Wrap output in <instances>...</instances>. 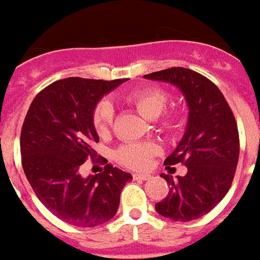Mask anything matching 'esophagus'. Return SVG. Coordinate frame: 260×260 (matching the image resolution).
Masks as SVG:
<instances>
[{"mask_svg":"<svg viewBox=\"0 0 260 260\" xmlns=\"http://www.w3.org/2000/svg\"><path fill=\"white\" fill-rule=\"evenodd\" d=\"M133 178L139 181H148L151 180V176L150 174H143V173H134L133 174Z\"/></svg>","mask_w":260,"mask_h":260,"instance_id":"1","label":"esophagus"}]
</instances>
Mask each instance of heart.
Listing matches in <instances>:
<instances>
[{
	"label": "heart",
	"mask_w": 260,
	"mask_h": 260,
	"mask_svg": "<svg viewBox=\"0 0 260 260\" xmlns=\"http://www.w3.org/2000/svg\"><path fill=\"white\" fill-rule=\"evenodd\" d=\"M171 95L167 89L161 87L148 86L133 89L123 96L125 103L132 105L143 117L148 119L157 118L167 108ZM113 123V108L108 102H100L93 109L92 126L99 137H107L110 133ZM162 130L176 132L182 125V117L180 112L172 110L164 113L158 121ZM160 153V147L153 142L143 143H128L118 148L116 157L119 164L125 165L130 169L143 171L151 164V158Z\"/></svg>",
	"instance_id": "1"
}]
</instances>
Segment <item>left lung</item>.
Returning a JSON list of instances; mask_svg holds the SVG:
<instances>
[{
	"instance_id": "8db88e82",
	"label": "left lung",
	"mask_w": 260,
	"mask_h": 260,
	"mask_svg": "<svg viewBox=\"0 0 260 260\" xmlns=\"http://www.w3.org/2000/svg\"><path fill=\"white\" fill-rule=\"evenodd\" d=\"M144 78L173 83L189 105L185 135L164 161L167 168L186 165L187 173L177 180L161 174L172 187L155 208L174 221L199 219L221 202L233 182L240 156L234 114L217 86L197 71L171 68Z\"/></svg>"
}]
</instances>
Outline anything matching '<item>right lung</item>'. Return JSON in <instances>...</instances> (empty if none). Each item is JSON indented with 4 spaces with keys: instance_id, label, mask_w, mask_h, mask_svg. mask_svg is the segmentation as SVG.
<instances>
[{
    "instance_id": "right-lung-1",
    "label": "right lung",
    "mask_w": 260,
    "mask_h": 260,
    "mask_svg": "<svg viewBox=\"0 0 260 260\" xmlns=\"http://www.w3.org/2000/svg\"><path fill=\"white\" fill-rule=\"evenodd\" d=\"M125 82L71 77L41 89L29 105L20 132L22 167L39 201L59 220L92 228L117 213L130 173L108 164L83 178L80 167L96 156L99 137L92 113L99 100Z\"/></svg>"
}]
</instances>
